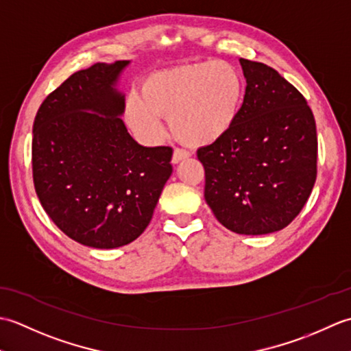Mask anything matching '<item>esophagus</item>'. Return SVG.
<instances>
[{
	"label": "esophagus",
	"instance_id": "obj_1",
	"mask_svg": "<svg viewBox=\"0 0 351 351\" xmlns=\"http://www.w3.org/2000/svg\"><path fill=\"white\" fill-rule=\"evenodd\" d=\"M187 156H190V152H189V151H185V149L176 147L175 151H173V156H171V162H173V164H178L180 161H182V160L187 158Z\"/></svg>",
	"mask_w": 351,
	"mask_h": 351
}]
</instances>
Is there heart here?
Returning <instances> with one entry per match:
<instances>
[{
  "instance_id": "heart-1",
  "label": "heart",
  "mask_w": 351,
  "mask_h": 351,
  "mask_svg": "<svg viewBox=\"0 0 351 351\" xmlns=\"http://www.w3.org/2000/svg\"><path fill=\"white\" fill-rule=\"evenodd\" d=\"M244 81L228 62H197L147 75L138 99L126 104L125 117L140 137L154 140L161 132L160 117H169L173 136L182 143L205 146L232 128L243 102Z\"/></svg>"
}]
</instances>
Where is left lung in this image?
<instances>
[{"label":"left lung","mask_w":351,"mask_h":351,"mask_svg":"<svg viewBox=\"0 0 351 351\" xmlns=\"http://www.w3.org/2000/svg\"><path fill=\"white\" fill-rule=\"evenodd\" d=\"M243 106L232 128L199 147L205 200L215 219L237 234L287 228L317 180V126L304 96L278 71L240 58Z\"/></svg>","instance_id":"1"}]
</instances>
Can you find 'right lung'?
Here are the masks:
<instances>
[{
    "instance_id": "right-lung-1",
    "label": "right lung",
    "mask_w": 351,
    "mask_h": 351,
    "mask_svg": "<svg viewBox=\"0 0 351 351\" xmlns=\"http://www.w3.org/2000/svg\"><path fill=\"white\" fill-rule=\"evenodd\" d=\"M128 63L72 73L42 102L33 125L37 197L62 232L95 249L143 234L173 170L170 146L138 145L121 119L125 99L114 86Z\"/></svg>"
}]
</instances>
